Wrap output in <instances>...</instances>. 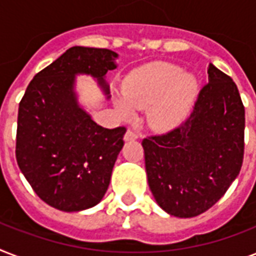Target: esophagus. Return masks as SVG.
I'll return each instance as SVG.
<instances>
[{
	"mask_svg": "<svg viewBox=\"0 0 256 256\" xmlns=\"http://www.w3.org/2000/svg\"><path fill=\"white\" fill-rule=\"evenodd\" d=\"M136 138H138V134L132 128H128V132L124 134V140H134Z\"/></svg>",
	"mask_w": 256,
	"mask_h": 256,
	"instance_id": "obj_1",
	"label": "esophagus"
}]
</instances>
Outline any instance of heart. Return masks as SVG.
<instances>
[{"mask_svg":"<svg viewBox=\"0 0 256 256\" xmlns=\"http://www.w3.org/2000/svg\"><path fill=\"white\" fill-rule=\"evenodd\" d=\"M196 90V80L170 62H156L136 70L124 85V102L118 112L130 114V108L148 110L150 126L158 130L174 128L186 116Z\"/></svg>","mask_w":256,"mask_h":256,"instance_id":"obj_1","label":"heart"}]
</instances>
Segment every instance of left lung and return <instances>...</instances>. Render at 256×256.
I'll return each mask as SVG.
<instances>
[{
	"label": "left lung",
	"mask_w": 256,
	"mask_h": 256,
	"mask_svg": "<svg viewBox=\"0 0 256 256\" xmlns=\"http://www.w3.org/2000/svg\"><path fill=\"white\" fill-rule=\"evenodd\" d=\"M194 110L171 132L142 140L148 187L168 214L192 218L212 207L238 176L244 106L235 82L208 66Z\"/></svg>",
	"instance_id": "1"
}]
</instances>
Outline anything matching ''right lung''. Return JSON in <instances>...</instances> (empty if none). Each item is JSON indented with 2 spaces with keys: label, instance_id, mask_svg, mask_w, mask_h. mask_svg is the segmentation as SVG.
Listing matches in <instances>:
<instances>
[{
  "label": "right lung",
  "instance_id": "add662e5",
  "mask_svg": "<svg viewBox=\"0 0 256 256\" xmlns=\"http://www.w3.org/2000/svg\"><path fill=\"white\" fill-rule=\"evenodd\" d=\"M108 49L73 46L34 76L18 108L16 158L34 192L57 210L96 206L108 191L126 128H104L80 106L76 76L88 74L108 94L116 68Z\"/></svg>",
  "mask_w": 256,
  "mask_h": 256
}]
</instances>
